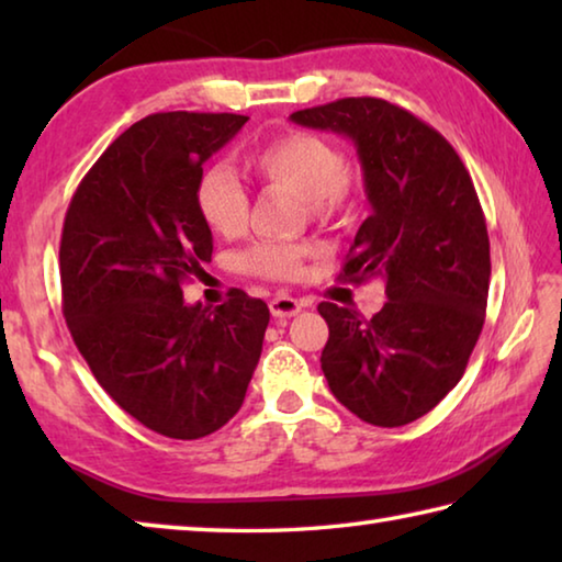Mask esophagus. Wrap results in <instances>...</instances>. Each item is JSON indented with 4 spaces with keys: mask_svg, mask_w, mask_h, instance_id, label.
Listing matches in <instances>:
<instances>
[{
    "mask_svg": "<svg viewBox=\"0 0 562 562\" xmlns=\"http://www.w3.org/2000/svg\"><path fill=\"white\" fill-rule=\"evenodd\" d=\"M304 304L300 300L290 297V294H280V297H274L270 302V312L274 319H288V317H294L297 312H302Z\"/></svg>",
    "mask_w": 562,
    "mask_h": 562,
    "instance_id": "esophagus-1",
    "label": "esophagus"
}]
</instances>
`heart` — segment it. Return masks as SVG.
<instances>
[{"label": "heart", "instance_id": "1", "mask_svg": "<svg viewBox=\"0 0 562 562\" xmlns=\"http://www.w3.org/2000/svg\"><path fill=\"white\" fill-rule=\"evenodd\" d=\"M247 168L270 186L290 188L307 201L310 213L327 217L347 203L351 178L345 156L327 138L310 131H288L247 158ZM195 207L203 223L221 237H240L250 221V193L231 170L207 168L198 178ZM302 245L258 243L240 258V268L270 280L300 278Z\"/></svg>", "mask_w": 562, "mask_h": 562}]
</instances>
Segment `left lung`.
<instances>
[{
    "label": "left lung",
    "mask_w": 562,
    "mask_h": 562,
    "mask_svg": "<svg viewBox=\"0 0 562 562\" xmlns=\"http://www.w3.org/2000/svg\"><path fill=\"white\" fill-rule=\"evenodd\" d=\"M294 123L347 136L372 215L339 278H379L374 317L319 304L329 339L322 372L361 422L404 426L459 384L486 319L491 250L473 180L439 131L384 99H339L294 111Z\"/></svg>",
    "instance_id": "obj_1"
}]
</instances>
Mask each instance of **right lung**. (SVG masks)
<instances>
[{"label":"right lung","instance_id":"right-lung-1","mask_svg":"<svg viewBox=\"0 0 562 562\" xmlns=\"http://www.w3.org/2000/svg\"><path fill=\"white\" fill-rule=\"evenodd\" d=\"M245 121L188 111L140 119L103 150L66 211V325L113 402L168 439H203L240 412L270 322L268 304L243 290L217 307L183 297V282L213 255L198 178Z\"/></svg>","mask_w":562,"mask_h":562}]
</instances>
